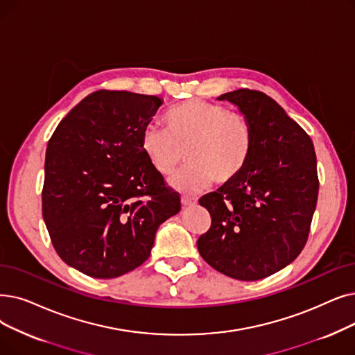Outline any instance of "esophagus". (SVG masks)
<instances>
[{
  "instance_id": "34e87169",
  "label": "esophagus",
  "mask_w": 355,
  "mask_h": 355,
  "mask_svg": "<svg viewBox=\"0 0 355 355\" xmlns=\"http://www.w3.org/2000/svg\"><path fill=\"white\" fill-rule=\"evenodd\" d=\"M181 203L184 207L187 206H194L197 203V198L196 197H189V196H182L181 197Z\"/></svg>"
}]
</instances>
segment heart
<instances>
[{"label":"heart","instance_id":"obj_1","mask_svg":"<svg viewBox=\"0 0 355 355\" xmlns=\"http://www.w3.org/2000/svg\"><path fill=\"white\" fill-rule=\"evenodd\" d=\"M165 128H145L141 148L150 166L162 177L178 171L187 152L190 165L171 180L184 193L234 181L248 165L254 149L251 121L239 112L206 100L191 98L175 104L165 116Z\"/></svg>","mask_w":355,"mask_h":355}]
</instances>
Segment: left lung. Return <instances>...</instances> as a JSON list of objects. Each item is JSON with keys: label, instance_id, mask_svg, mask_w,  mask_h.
Segmentation results:
<instances>
[{"label": "left lung", "instance_id": "left-lung-1", "mask_svg": "<svg viewBox=\"0 0 355 355\" xmlns=\"http://www.w3.org/2000/svg\"><path fill=\"white\" fill-rule=\"evenodd\" d=\"M251 121L254 149L230 182L198 200L211 226L197 248L209 266L242 282L280 271L309 236L319 180L312 139L264 92L236 89L218 97Z\"/></svg>", "mask_w": 355, "mask_h": 355}]
</instances>
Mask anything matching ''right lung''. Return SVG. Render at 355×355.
Segmentation results:
<instances>
[{
	"label": "right lung",
	"instance_id": "right-lung-1",
	"mask_svg": "<svg viewBox=\"0 0 355 355\" xmlns=\"http://www.w3.org/2000/svg\"><path fill=\"white\" fill-rule=\"evenodd\" d=\"M164 100L100 89L60 120L46 149L42 213L58 255L94 279L144 264L178 193L150 166L141 137Z\"/></svg>",
	"mask_w": 355,
	"mask_h": 355
}]
</instances>
